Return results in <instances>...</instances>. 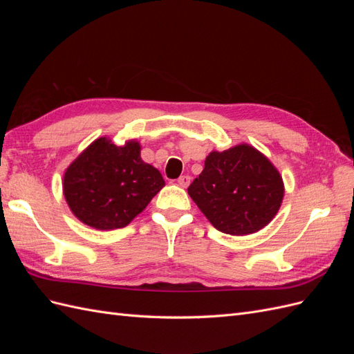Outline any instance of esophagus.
<instances>
[{
    "label": "esophagus",
    "mask_w": 354,
    "mask_h": 354,
    "mask_svg": "<svg viewBox=\"0 0 354 354\" xmlns=\"http://www.w3.org/2000/svg\"><path fill=\"white\" fill-rule=\"evenodd\" d=\"M177 183H178V186L180 187H187L189 185H190V177L189 176H181L178 180H177Z\"/></svg>",
    "instance_id": "1"
}]
</instances>
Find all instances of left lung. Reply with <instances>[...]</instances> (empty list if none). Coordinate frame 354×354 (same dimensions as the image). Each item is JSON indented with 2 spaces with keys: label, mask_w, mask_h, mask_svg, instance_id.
Wrapping results in <instances>:
<instances>
[{
  "label": "left lung",
  "mask_w": 354,
  "mask_h": 354,
  "mask_svg": "<svg viewBox=\"0 0 354 354\" xmlns=\"http://www.w3.org/2000/svg\"><path fill=\"white\" fill-rule=\"evenodd\" d=\"M217 230L245 236L261 230L279 211L285 186L277 168L248 143L212 151L187 189Z\"/></svg>",
  "instance_id": "1"
}]
</instances>
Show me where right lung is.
Listing matches in <instances>:
<instances>
[{
	"mask_svg": "<svg viewBox=\"0 0 354 354\" xmlns=\"http://www.w3.org/2000/svg\"><path fill=\"white\" fill-rule=\"evenodd\" d=\"M140 151L136 138L116 146L106 136L85 147L63 174V195L73 216L97 230L128 226L165 186Z\"/></svg>",
	"mask_w": 354,
	"mask_h": 354,
	"instance_id": "right-lung-1",
	"label": "right lung"
}]
</instances>
